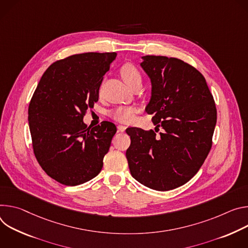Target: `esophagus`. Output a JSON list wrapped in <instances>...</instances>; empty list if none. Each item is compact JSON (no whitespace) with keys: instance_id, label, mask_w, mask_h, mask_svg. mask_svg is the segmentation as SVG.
<instances>
[{"instance_id":"obj_1","label":"esophagus","mask_w":248,"mask_h":248,"mask_svg":"<svg viewBox=\"0 0 248 248\" xmlns=\"http://www.w3.org/2000/svg\"><path fill=\"white\" fill-rule=\"evenodd\" d=\"M117 129H118V132H125L126 130V126H123V125H118L117 126Z\"/></svg>"}]
</instances>
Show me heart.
I'll return each instance as SVG.
<instances>
[{
  "label": "heart",
  "mask_w": 248,
  "mask_h": 248,
  "mask_svg": "<svg viewBox=\"0 0 248 248\" xmlns=\"http://www.w3.org/2000/svg\"><path fill=\"white\" fill-rule=\"evenodd\" d=\"M120 74L125 84L131 89L136 85H142V75L139 69L132 63H125L121 69ZM136 109L134 107L119 106L109 112L110 117L122 123H129L132 121Z\"/></svg>",
  "instance_id": "b5f03b06"
}]
</instances>
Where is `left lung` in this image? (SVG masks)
Returning <instances> with one entry per match:
<instances>
[{"mask_svg":"<svg viewBox=\"0 0 248 248\" xmlns=\"http://www.w3.org/2000/svg\"><path fill=\"white\" fill-rule=\"evenodd\" d=\"M152 85L146 112L160 136L128 128L126 151L132 176L157 191L177 188L193 177L206 159L217 122V109L203 75L180 59L142 57Z\"/></svg>","mask_w":248,"mask_h":248,"instance_id":"8db88e82","label":"left lung"}]
</instances>
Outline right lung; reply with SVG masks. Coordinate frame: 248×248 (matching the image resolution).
Wrapping results in <instances>:
<instances>
[{
    "instance_id": "1",
    "label": "right lung",
    "mask_w": 248,
    "mask_h": 248,
    "mask_svg": "<svg viewBox=\"0 0 248 248\" xmlns=\"http://www.w3.org/2000/svg\"><path fill=\"white\" fill-rule=\"evenodd\" d=\"M115 52L77 54L53 63L41 77L29 107L35 157L53 179L76 186L95 177L103 167L116 126L84 123L98 100L103 76Z\"/></svg>"
}]
</instances>
